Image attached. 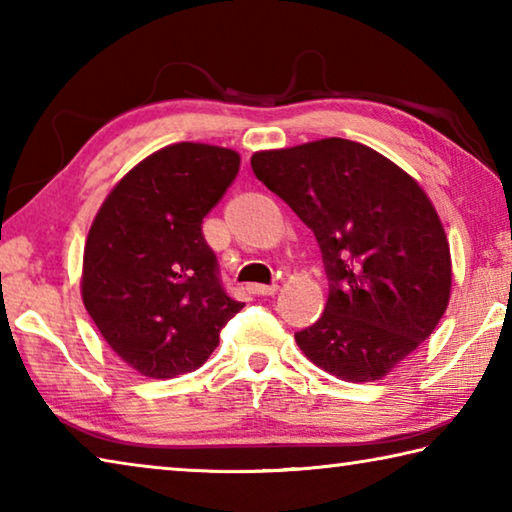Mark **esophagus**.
<instances>
[{
    "label": "esophagus",
    "mask_w": 512,
    "mask_h": 512,
    "mask_svg": "<svg viewBox=\"0 0 512 512\" xmlns=\"http://www.w3.org/2000/svg\"><path fill=\"white\" fill-rule=\"evenodd\" d=\"M275 291V284H271V287H266V284H248V293H253V296H273Z\"/></svg>",
    "instance_id": "obj_1"
}]
</instances>
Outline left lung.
<instances>
[{"instance_id":"8db88e82","label":"left lung","mask_w":512,"mask_h":512,"mask_svg":"<svg viewBox=\"0 0 512 512\" xmlns=\"http://www.w3.org/2000/svg\"><path fill=\"white\" fill-rule=\"evenodd\" d=\"M257 180L314 232L329 296L296 332L309 361L343 381H375L427 341L452 291L436 210L395 162L327 137L250 158Z\"/></svg>"}]
</instances>
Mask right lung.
<instances>
[{
  "label": "right lung",
  "mask_w": 512,
  "mask_h": 512,
  "mask_svg": "<svg viewBox=\"0 0 512 512\" xmlns=\"http://www.w3.org/2000/svg\"><path fill=\"white\" fill-rule=\"evenodd\" d=\"M223 146H164L119 180L94 216L81 296L103 339L153 379L201 368L244 307L228 296L203 219L239 173Z\"/></svg>",
  "instance_id": "right-lung-1"
}]
</instances>
